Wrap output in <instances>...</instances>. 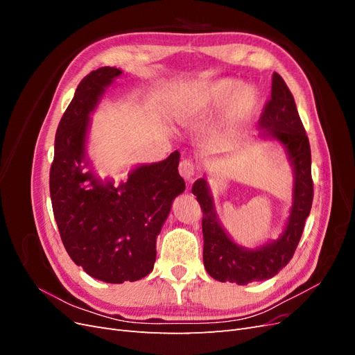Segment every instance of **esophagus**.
<instances>
[{
    "label": "esophagus",
    "mask_w": 355,
    "mask_h": 355,
    "mask_svg": "<svg viewBox=\"0 0 355 355\" xmlns=\"http://www.w3.org/2000/svg\"><path fill=\"white\" fill-rule=\"evenodd\" d=\"M196 171H197V167L191 159H184L179 164V175L187 180H192V178L196 176Z\"/></svg>",
    "instance_id": "1"
}]
</instances>
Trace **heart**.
<instances>
[{"label": "heart", "instance_id": "heart-1", "mask_svg": "<svg viewBox=\"0 0 355 355\" xmlns=\"http://www.w3.org/2000/svg\"><path fill=\"white\" fill-rule=\"evenodd\" d=\"M259 105V92L234 78L192 83L173 102V115L184 124L209 121L225 110V130L232 133L244 124Z\"/></svg>", "mask_w": 355, "mask_h": 355}]
</instances>
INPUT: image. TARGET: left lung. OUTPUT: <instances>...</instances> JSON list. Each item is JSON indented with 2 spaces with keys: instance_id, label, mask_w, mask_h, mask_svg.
<instances>
[{
  "instance_id": "8db88e82",
  "label": "left lung",
  "mask_w": 355,
  "mask_h": 355,
  "mask_svg": "<svg viewBox=\"0 0 355 355\" xmlns=\"http://www.w3.org/2000/svg\"><path fill=\"white\" fill-rule=\"evenodd\" d=\"M259 130H262V137L277 139L286 148L293 166V206L280 239L254 250L235 244L216 216L207 180L200 178L192 187V194L197 197L202 211L204 266L210 277L222 283L244 286L268 280L280 272L293 257L313 206L314 188L311 178L309 141L293 96L277 72L272 75L271 99L266 102L259 118Z\"/></svg>"
}]
</instances>
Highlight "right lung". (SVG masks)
I'll use <instances>...</instances> for the list:
<instances>
[{
  "instance_id": "add662e5",
  "label": "right lung",
  "mask_w": 355,
  "mask_h": 355,
  "mask_svg": "<svg viewBox=\"0 0 355 355\" xmlns=\"http://www.w3.org/2000/svg\"><path fill=\"white\" fill-rule=\"evenodd\" d=\"M120 75L121 69L103 67L81 80L59 123L50 168L53 213L68 254L93 278L114 284L153 271L157 235L185 189L178 151L136 167L120 187L83 171L90 112Z\"/></svg>"
}]
</instances>
